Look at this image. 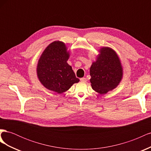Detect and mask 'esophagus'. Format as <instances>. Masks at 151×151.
<instances>
[{
	"mask_svg": "<svg viewBox=\"0 0 151 151\" xmlns=\"http://www.w3.org/2000/svg\"><path fill=\"white\" fill-rule=\"evenodd\" d=\"M80 81L81 82H83V83H85V82L87 81V79L85 78V77H83V78H81L80 79Z\"/></svg>",
	"mask_w": 151,
	"mask_h": 151,
	"instance_id": "1",
	"label": "esophagus"
}]
</instances>
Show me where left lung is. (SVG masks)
Returning a JSON list of instances; mask_svg holds the SVG:
<instances>
[{
    "label": "left lung",
    "mask_w": 151,
    "mask_h": 151,
    "mask_svg": "<svg viewBox=\"0 0 151 151\" xmlns=\"http://www.w3.org/2000/svg\"><path fill=\"white\" fill-rule=\"evenodd\" d=\"M96 60L90 67L92 88L99 94H106L116 88L123 77V68L116 53L109 47L99 50Z\"/></svg>",
    "instance_id": "left-lung-1"
}]
</instances>
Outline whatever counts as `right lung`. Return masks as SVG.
Returning a JSON list of instances; mask_svg holds the SVG:
<instances>
[{
    "mask_svg": "<svg viewBox=\"0 0 151 151\" xmlns=\"http://www.w3.org/2000/svg\"><path fill=\"white\" fill-rule=\"evenodd\" d=\"M70 54L65 44L60 41L45 49L37 65L38 79L47 89L61 94L79 82L72 67L67 63Z\"/></svg>",
    "mask_w": 151,
    "mask_h": 151,
    "instance_id": "obj_1",
    "label": "right lung"
}]
</instances>
